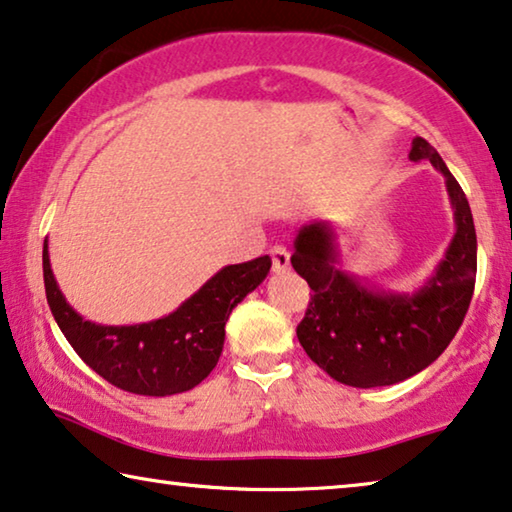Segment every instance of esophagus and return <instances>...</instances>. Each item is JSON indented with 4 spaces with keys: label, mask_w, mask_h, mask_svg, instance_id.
I'll return each instance as SVG.
<instances>
[{
    "label": "esophagus",
    "mask_w": 512,
    "mask_h": 512,
    "mask_svg": "<svg viewBox=\"0 0 512 512\" xmlns=\"http://www.w3.org/2000/svg\"><path fill=\"white\" fill-rule=\"evenodd\" d=\"M271 262H273V271L282 273L289 269V253L285 246H273L271 248Z\"/></svg>",
    "instance_id": "obj_1"
}]
</instances>
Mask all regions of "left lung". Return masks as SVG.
I'll list each match as a JSON object with an SVG mask.
<instances>
[{
  "label": "left lung",
  "mask_w": 512,
  "mask_h": 512,
  "mask_svg": "<svg viewBox=\"0 0 512 512\" xmlns=\"http://www.w3.org/2000/svg\"><path fill=\"white\" fill-rule=\"evenodd\" d=\"M409 158L430 160L444 174L455 234L444 259L414 292H384L340 266L335 230L326 220L303 225L292 266L312 289L296 326L301 347L340 384L391 386L418 375L451 345L476 285V227L467 195L437 149L414 137Z\"/></svg>",
  "instance_id": "left-lung-1"
}]
</instances>
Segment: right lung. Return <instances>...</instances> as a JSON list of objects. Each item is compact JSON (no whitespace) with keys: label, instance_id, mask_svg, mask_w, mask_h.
Returning <instances> with one entry per match:
<instances>
[{"label":"right lung","instance_id":"obj_1","mask_svg":"<svg viewBox=\"0 0 512 512\" xmlns=\"http://www.w3.org/2000/svg\"><path fill=\"white\" fill-rule=\"evenodd\" d=\"M271 257L230 264L167 317L133 326H103L75 312L50 269L43 243V282L52 317L91 370L121 391L174 395L190 391L216 368L232 310L262 285Z\"/></svg>","mask_w":512,"mask_h":512}]
</instances>
